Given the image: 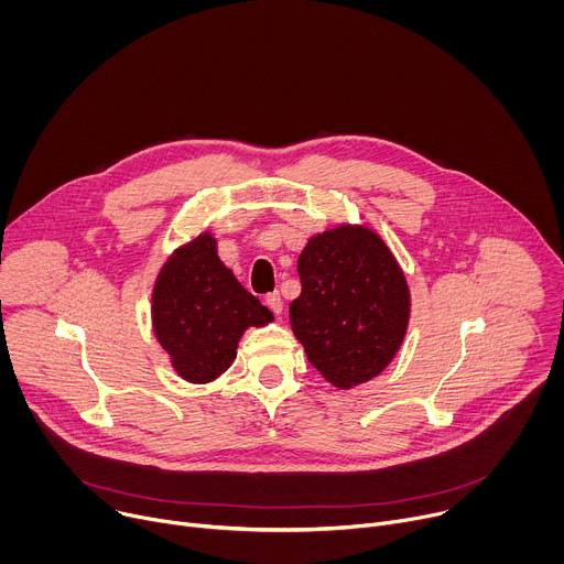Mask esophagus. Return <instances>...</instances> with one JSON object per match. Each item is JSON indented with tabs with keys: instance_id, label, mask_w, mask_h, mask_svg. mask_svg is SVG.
<instances>
[{
	"instance_id": "34e87169",
	"label": "esophagus",
	"mask_w": 564,
	"mask_h": 564,
	"mask_svg": "<svg viewBox=\"0 0 564 564\" xmlns=\"http://www.w3.org/2000/svg\"><path fill=\"white\" fill-rule=\"evenodd\" d=\"M265 305H268L274 314H281V312H283V299H281V294H279V292L268 294V296H265Z\"/></svg>"
}]
</instances>
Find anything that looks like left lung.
I'll use <instances>...</instances> for the list:
<instances>
[{
    "label": "left lung",
    "mask_w": 564,
    "mask_h": 564,
    "mask_svg": "<svg viewBox=\"0 0 564 564\" xmlns=\"http://www.w3.org/2000/svg\"><path fill=\"white\" fill-rule=\"evenodd\" d=\"M292 333L328 383L350 390L388 368L409 333L411 288L386 240L339 223L307 238L296 261Z\"/></svg>",
    "instance_id": "8db88e82"
}]
</instances>
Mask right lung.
<instances>
[{"label":"right lung","mask_w":564,"mask_h":564,"mask_svg":"<svg viewBox=\"0 0 564 564\" xmlns=\"http://www.w3.org/2000/svg\"><path fill=\"white\" fill-rule=\"evenodd\" d=\"M272 321L274 314L220 261L209 229L178 246L155 274L153 337L189 383L216 381L234 364L243 335Z\"/></svg>","instance_id":"right-lung-1"}]
</instances>
